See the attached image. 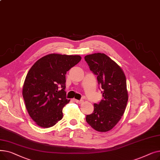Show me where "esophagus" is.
I'll list each match as a JSON object with an SVG mask.
<instances>
[{
	"instance_id": "obj_1",
	"label": "esophagus",
	"mask_w": 160,
	"mask_h": 160,
	"mask_svg": "<svg viewBox=\"0 0 160 160\" xmlns=\"http://www.w3.org/2000/svg\"><path fill=\"white\" fill-rule=\"evenodd\" d=\"M74 101L77 102V104H81L83 102V100H77V99H74Z\"/></svg>"
}]
</instances>
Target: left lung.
<instances>
[{
  "label": "left lung",
  "instance_id": "left-lung-1",
  "mask_svg": "<svg viewBox=\"0 0 160 160\" xmlns=\"http://www.w3.org/2000/svg\"><path fill=\"white\" fill-rule=\"evenodd\" d=\"M84 59L90 70L97 77L103 97L100 102L94 104L93 113L87 115L86 119L95 130L108 132L120 121L127 104L128 96L125 74L121 67L105 54H89Z\"/></svg>",
  "mask_w": 160,
  "mask_h": 160
}]
</instances>
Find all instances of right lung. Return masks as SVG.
<instances>
[{
	"instance_id": "1",
	"label": "right lung",
	"mask_w": 160,
	"mask_h": 160,
	"mask_svg": "<svg viewBox=\"0 0 160 160\" xmlns=\"http://www.w3.org/2000/svg\"><path fill=\"white\" fill-rule=\"evenodd\" d=\"M81 60L78 55L48 54L40 58L29 70L22 96L31 118L43 128L55 125L63 117L66 98L65 74Z\"/></svg>"
}]
</instances>
